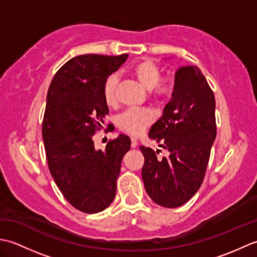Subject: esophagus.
Returning a JSON list of instances; mask_svg holds the SVG:
<instances>
[{
	"instance_id": "esophagus-1",
	"label": "esophagus",
	"mask_w": 257,
	"mask_h": 257,
	"mask_svg": "<svg viewBox=\"0 0 257 257\" xmlns=\"http://www.w3.org/2000/svg\"><path fill=\"white\" fill-rule=\"evenodd\" d=\"M138 146V141H137V139H135V138H132V148H136V147Z\"/></svg>"
}]
</instances>
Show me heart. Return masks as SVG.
<instances>
[{"label":"heart","mask_w":257,"mask_h":257,"mask_svg":"<svg viewBox=\"0 0 257 257\" xmlns=\"http://www.w3.org/2000/svg\"><path fill=\"white\" fill-rule=\"evenodd\" d=\"M132 74L137 79L139 85L147 91L154 90L156 97H166L171 91L170 80H162L158 83L161 76L159 65L150 59L136 64L132 69ZM118 86V77L116 74H111L103 85V99L108 106H112L116 102V90ZM154 116L148 110L130 109L123 112L118 118V127L122 132L133 136L143 134L146 128L152 122Z\"/></svg>","instance_id":"obj_1"}]
</instances>
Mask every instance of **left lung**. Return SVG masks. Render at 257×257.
I'll use <instances>...</instances> for the list:
<instances>
[{"label":"left lung","instance_id":"left-lung-1","mask_svg":"<svg viewBox=\"0 0 257 257\" xmlns=\"http://www.w3.org/2000/svg\"><path fill=\"white\" fill-rule=\"evenodd\" d=\"M148 136L169 156L158 158L155 150L139 147L147 193L161 206H181L200 189L216 137L214 94L199 67L177 70L170 100Z\"/></svg>","mask_w":257,"mask_h":257}]
</instances>
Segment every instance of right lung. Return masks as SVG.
I'll return each mask as SVG.
<instances>
[{"mask_svg": "<svg viewBox=\"0 0 257 257\" xmlns=\"http://www.w3.org/2000/svg\"><path fill=\"white\" fill-rule=\"evenodd\" d=\"M127 57L76 56L58 69L47 91L42 134L50 172L65 199L90 214L111 204L132 144L128 136L119 135L105 150H97L92 141L109 113L103 85Z\"/></svg>", "mask_w": 257, "mask_h": 257, "instance_id": "1", "label": "right lung"}]
</instances>
